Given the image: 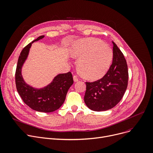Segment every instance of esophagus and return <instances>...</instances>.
Instances as JSON below:
<instances>
[{"label": "esophagus", "instance_id": "1", "mask_svg": "<svg viewBox=\"0 0 153 153\" xmlns=\"http://www.w3.org/2000/svg\"><path fill=\"white\" fill-rule=\"evenodd\" d=\"M73 79H74V82H77V81L79 80V79H78L77 76H73Z\"/></svg>", "mask_w": 153, "mask_h": 153}]
</instances>
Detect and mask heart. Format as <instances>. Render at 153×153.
Returning a JSON list of instances; mask_svg holds the SVG:
<instances>
[{
  "label": "heart",
  "instance_id": "1",
  "mask_svg": "<svg viewBox=\"0 0 153 153\" xmlns=\"http://www.w3.org/2000/svg\"><path fill=\"white\" fill-rule=\"evenodd\" d=\"M70 54L79 59L77 68L80 74L89 79H98L108 71L113 59V52L108 45L96 38L76 42Z\"/></svg>",
  "mask_w": 153,
  "mask_h": 153
}]
</instances>
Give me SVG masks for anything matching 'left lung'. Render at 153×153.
I'll use <instances>...</instances> for the list:
<instances>
[{
  "instance_id": "left-lung-1",
  "label": "left lung",
  "mask_w": 153,
  "mask_h": 153,
  "mask_svg": "<svg viewBox=\"0 0 153 153\" xmlns=\"http://www.w3.org/2000/svg\"><path fill=\"white\" fill-rule=\"evenodd\" d=\"M113 44V59L106 74L93 82H85L84 101L95 111H103L114 107L123 98L128 84V68L123 53Z\"/></svg>"
}]
</instances>
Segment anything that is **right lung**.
Returning <instances> with one entry per match:
<instances>
[{"instance_id":"add662e5","label":"right lung","mask_w":153,"mask_h":153,"mask_svg":"<svg viewBox=\"0 0 153 153\" xmlns=\"http://www.w3.org/2000/svg\"><path fill=\"white\" fill-rule=\"evenodd\" d=\"M40 36L26 45L20 53L16 69L15 82L18 92L22 100L31 109L43 113H52L63 104L68 91L74 81L72 74H59L47 86L36 88L27 84L22 74V69L27 58L32 44L42 39Z\"/></svg>"}]
</instances>
